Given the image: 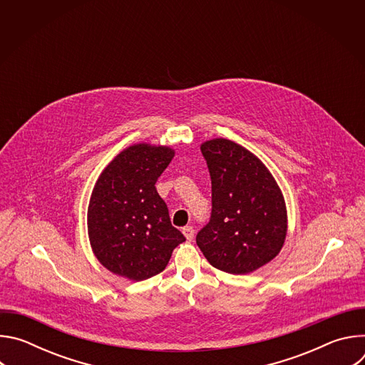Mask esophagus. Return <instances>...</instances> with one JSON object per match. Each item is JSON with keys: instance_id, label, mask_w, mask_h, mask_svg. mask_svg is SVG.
Here are the masks:
<instances>
[{"instance_id": "obj_1", "label": "esophagus", "mask_w": 365, "mask_h": 365, "mask_svg": "<svg viewBox=\"0 0 365 365\" xmlns=\"http://www.w3.org/2000/svg\"><path fill=\"white\" fill-rule=\"evenodd\" d=\"M182 232H183V235L186 237V240L187 241H192L193 240V235H195V231H193V228L192 227H185L183 230H182Z\"/></svg>"}]
</instances>
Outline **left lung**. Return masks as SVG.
<instances>
[{
  "mask_svg": "<svg viewBox=\"0 0 365 365\" xmlns=\"http://www.w3.org/2000/svg\"><path fill=\"white\" fill-rule=\"evenodd\" d=\"M200 151L212 182V214L196 244L215 269L252 273L284 245L287 210L282 189L254 153L231 140H207Z\"/></svg>",
  "mask_w": 365,
  "mask_h": 365,
  "instance_id": "left-lung-1",
  "label": "left lung"
}]
</instances>
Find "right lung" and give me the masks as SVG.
I'll return each instance as SVG.
<instances>
[{
  "mask_svg": "<svg viewBox=\"0 0 365 365\" xmlns=\"http://www.w3.org/2000/svg\"><path fill=\"white\" fill-rule=\"evenodd\" d=\"M175 158L169 145L124 148L95 182L88 205V237L111 273L141 282L162 273L186 238L169 218L155 182Z\"/></svg>",
  "mask_w": 365,
  "mask_h": 365,
  "instance_id": "1",
  "label": "right lung"
}]
</instances>
